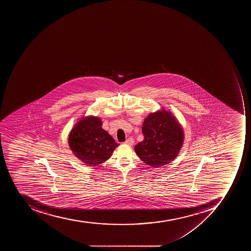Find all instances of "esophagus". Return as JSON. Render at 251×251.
Segmentation results:
<instances>
[{
	"label": "esophagus",
	"mask_w": 251,
	"mask_h": 251,
	"mask_svg": "<svg viewBox=\"0 0 251 251\" xmlns=\"http://www.w3.org/2000/svg\"><path fill=\"white\" fill-rule=\"evenodd\" d=\"M125 144L129 145V146H132L134 144V140L130 137V138L127 139Z\"/></svg>",
	"instance_id": "obj_1"
}]
</instances>
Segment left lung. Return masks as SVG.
Returning <instances> with one entry per match:
<instances>
[{
	"label": "left lung",
	"instance_id": "left-lung-1",
	"mask_svg": "<svg viewBox=\"0 0 251 251\" xmlns=\"http://www.w3.org/2000/svg\"><path fill=\"white\" fill-rule=\"evenodd\" d=\"M142 132L144 140L136 144L134 150L151 167L158 168L174 161L184 144L183 127L174 114L164 107L145 118Z\"/></svg>",
	"mask_w": 251,
	"mask_h": 251
}]
</instances>
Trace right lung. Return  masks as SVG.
Returning a JSON list of instances; mask_svg holds the SVG:
<instances>
[{"mask_svg": "<svg viewBox=\"0 0 251 251\" xmlns=\"http://www.w3.org/2000/svg\"><path fill=\"white\" fill-rule=\"evenodd\" d=\"M102 125V121L97 116L81 117L68 135V144L73 154L89 166L106 162L119 146L103 129Z\"/></svg>", "mask_w": 251, "mask_h": 251, "instance_id": "right-lung-1", "label": "right lung"}]
</instances>
